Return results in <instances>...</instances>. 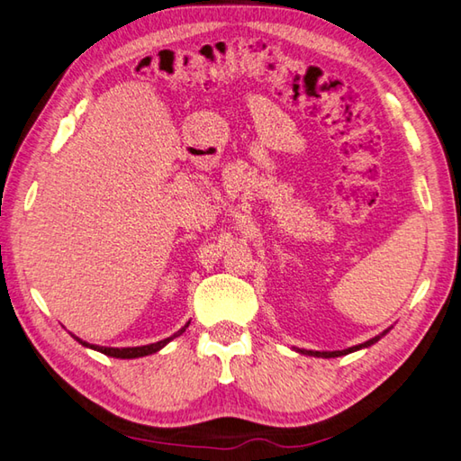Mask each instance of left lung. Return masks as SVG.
Here are the masks:
<instances>
[{
    "label": "left lung",
    "mask_w": 461,
    "mask_h": 461,
    "mask_svg": "<svg viewBox=\"0 0 461 461\" xmlns=\"http://www.w3.org/2000/svg\"><path fill=\"white\" fill-rule=\"evenodd\" d=\"M389 331H392V327L385 329L384 333H379V335H375L373 339H369V341L359 343V345H355V347H349V349H343V351H307V349H299V347H293V349L297 351V353H301V355H311V357H323V359L341 357V355H349V353H353V351H359V349H366V347H371L373 343H377L381 337H385Z\"/></svg>",
    "instance_id": "obj_1"
}]
</instances>
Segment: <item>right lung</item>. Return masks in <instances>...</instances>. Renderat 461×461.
<instances>
[{
  "label": "right lung",
  "instance_id": "right-lung-1",
  "mask_svg": "<svg viewBox=\"0 0 461 461\" xmlns=\"http://www.w3.org/2000/svg\"><path fill=\"white\" fill-rule=\"evenodd\" d=\"M188 323H190V321H188ZM188 323H186L185 327H182V329H178V331H176L175 335L162 339V341H156V343H150V345H140V347H100V345L86 343V341H82L80 337H76V335H72V337H74L76 341L80 343V345L90 347V349H94V351H100V353H104V355H108V357H116V359H136V357H146V355H152V353H156V351H160L164 345H168V343L172 341V339L185 333Z\"/></svg>",
  "mask_w": 461,
  "mask_h": 461
}]
</instances>
